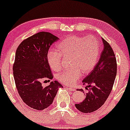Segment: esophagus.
I'll list each match as a JSON object with an SVG mask.
<instances>
[{"label":"esophagus","mask_w":130,"mask_h":130,"mask_svg":"<svg viewBox=\"0 0 130 130\" xmlns=\"http://www.w3.org/2000/svg\"><path fill=\"white\" fill-rule=\"evenodd\" d=\"M67 89H68L69 90H70V91H74V90H75L74 88H72V87H67Z\"/></svg>","instance_id":"esophagus-1"}]
</instances>
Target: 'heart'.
Listing matches in <instances>:
<instances>
[{
    "label": "heart",
    "mask_w": 130,
    "mask_h": 130,
    "mask_svg": "<svg viewBox=\"0 0 130 130\" xmlns=\"http://www.w3.org/2000/svg\"><path fill=\"white\" fill-rule=\"evenodd\" d=\"M57 51H50L46 59L53 71L61 69V59L68 58L69 69L62 71L56 76L58 81L71 86L81 76L89 74L95 68L100 55V43L93 36L87 37L72 35L63 39L57 44Z\"/></svg>",
    "instance_id": "1"
}]
</instances>
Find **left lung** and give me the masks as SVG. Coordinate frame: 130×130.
Masks as SVG:
<instances>
[{
	"instance_id": "obj_1",
	"label": "left lung",
	"mask_w": 130,
	"mask_h": 130,
	"mask_svg": "<svg viewBox=\"0 0 130 130\" xmlns=\"http://www.w3.org/2000/svg\"><path fill=\"white\" fill-rule=\"evenodd\" d=\"M104 49L100 59L93 69L82 80L87 85L89 92L80 104H75L76 108L82 113H92L104 105L112 89L117 75V61L112 48L104 38ZM82 91L83 89H77ZM85 95V93H84Z\"/></svg>"
}]
</instances>
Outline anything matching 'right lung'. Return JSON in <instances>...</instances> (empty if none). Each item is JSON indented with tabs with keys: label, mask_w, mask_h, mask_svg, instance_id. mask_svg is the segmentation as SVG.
I'll list each match as a JSON object with an SVG mask.
<instances>
[{
	"label": "right lung",
	"mask_w": 130,
	"mask_h": 130,
	"mask_svg": "<svg viewBox=\"0 0 130 130\" xmlns=\"http://www.w3.org/2000/svg\"><path fill=\"white\" fill-rule=\"evenodd\" d=\"M59 38L49 32L41 31L20 43L15 53L13 77L21 99L31 108L42 110L52 104L59 88L57 80L45 87L41 81L53 79L47 62L48 50Z\"/></svg>",
	"instance_id": "right-lung-1"
}]
</instances>
